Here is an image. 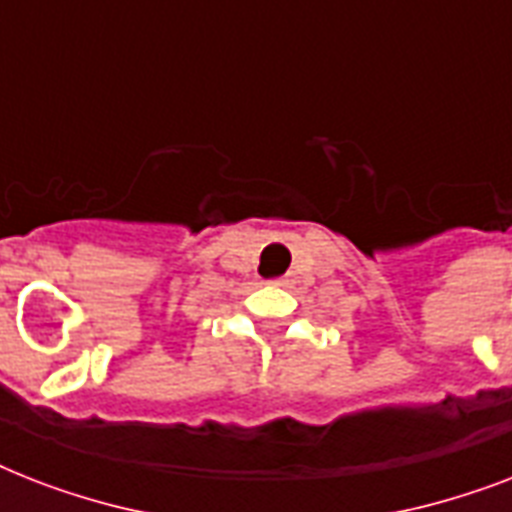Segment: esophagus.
<instances>
[{
	"instance_id": "esophagus-1",
	"label": "esophagus",
	"mask_w": 512,
	"mask_h": 512,
	"mask_svg": "<svg viewBox=\"0 0 512 512\" xmlns=\"http://www.w3.org/2000/svg\"><path fill=\"white\" fill-rule=\"evenodd\" d=\"M276 284H279V287H284V284H287V279H276Z\"/></svg>"
}]
</instances>
